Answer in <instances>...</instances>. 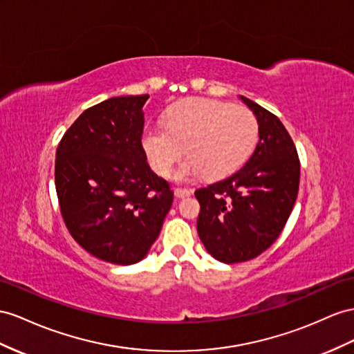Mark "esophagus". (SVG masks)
<instances>
[{"label":"esophagus","instance_id":"obj_1","mask_svg":"<svg viewBox=\"0 0 354 354\" xmlns=\"http://www.w3.org/2000/svg\"><path fill=\"white\" fill-rule=\"evenodd\" d=\"M175 196H176V197H180V198H184V197H188V196H189V192H188L187 188L178 187V188H175Z\"/></svg>","mask_w":354,"mask_h":354}]
</instances>
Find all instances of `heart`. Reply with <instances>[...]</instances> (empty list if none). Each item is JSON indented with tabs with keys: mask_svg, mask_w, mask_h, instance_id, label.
<instances>
[{
	"mask_svg": "<svg viewBox=\"0 0 354 354\" xmlns=\"http://www.w3.org/2000/svg\"><path fill=\"white\" fill-rule=\"evenodd\" d=\"M241 157V133L223 116H212L207 124L205 140L189 149L192 165L201 167H214L215 161L220 158H224L227 165H234Z\"/></svg>",
	"mask_w": 354,
	"mask_h": 354,
	"instance_id": "1",
	"label": "heart"
}]
</instances>
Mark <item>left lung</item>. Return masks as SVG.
<instances>
[{"label":"left lung","mask_w":354,"mask_h":354,"mask_svg":"<svg viewBox=\"0 0 354 354\" xmlns=\"http://www.w3.org/2000/svg\"><path fill=\"white\" fill-rule=\"evenodd\" d=\"M149 95L113 97L89 107L57 149L55 187L73 239L107 263L143 260L174 202L142 147Z\"/></svg>","instance_id":"8db88e82"}]
</instances>
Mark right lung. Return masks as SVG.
Instances as JSON below:
<instances>
[{
    "label": "right lung",
    "mask_w": 354,
    "mask_h": 354,
    "mask_svg": "<svg viewBox=\"0 0 354 354\" xmlns=\"http://www.w3.org/2000/svg\"><path fill=\"white\" fill-rule=\"evenodd\" d=\"M243 103L256 122L247 130L242 121L234 130L241 133V147L256 131L254 151L241 167L220 158L224 178L196 193L198 236L214 259L227 265L254 259L277 241L293 211L301 176L295 143L283 122L251 100Z\"/></svg>",
    "instance_id": "1"
}]
</instances>
